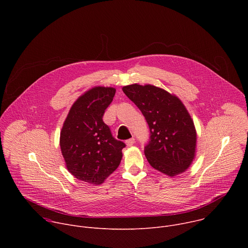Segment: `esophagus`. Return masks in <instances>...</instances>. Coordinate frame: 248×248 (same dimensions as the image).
<instances>
[{"mask_svg":"<svg viewBox=\"0 0 248 248\" xmlns=\"http://www.w3.org/2000/svg\"><path fill=\"white\" fill-rule=\"evenodd\" d=\"M134 142H135V139L133 137H131V138H129L125 141V143H126L127 146H132L134 144Z\"/></svg>","mask_w":248,"mask_h":248,"instance_id":"obj_1","label":"esophagus"}]
</instances>
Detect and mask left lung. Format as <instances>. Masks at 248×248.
Returning <instances> with one entry per match:
<instances>
[{
	"label": "left lung",
	"mask_w": 248,
	"mask_h": 248,
	"mask_svg": "<svg viewBox=\"0 0 248 248\" xmlns=\"http://www.w3.org/2000/svg\"><path fill=\"white\" fill-rule=\"evenodd\" d=\"M123 91L148 124L150 136L144 153L149 164L170 176L184 172L194 158L196 145L194 124L185 105L153 85L131 84Z\"/></svg>",
	"instance_id": "1"
}]
</instances>
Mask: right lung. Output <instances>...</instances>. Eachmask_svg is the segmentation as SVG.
<instances>
[{
	"mask_svg": "<svg viewBox=\"0 0 248 248\" xmlns=\"http://www.w3.org/2000/svg\"><path fill=\"white\" fill-rule=\"evenodd\" d=\"M116 94L112 87H94L70 108L61 131L60 145L68 171L79 181L102 184L119 167L125 144L103 122Z\"/></svg>",
	"mask_w": 248,
	"mask_h": 248,
	"instance_id": "obj_1",
	"label": "right lung"
}]
</instances>
